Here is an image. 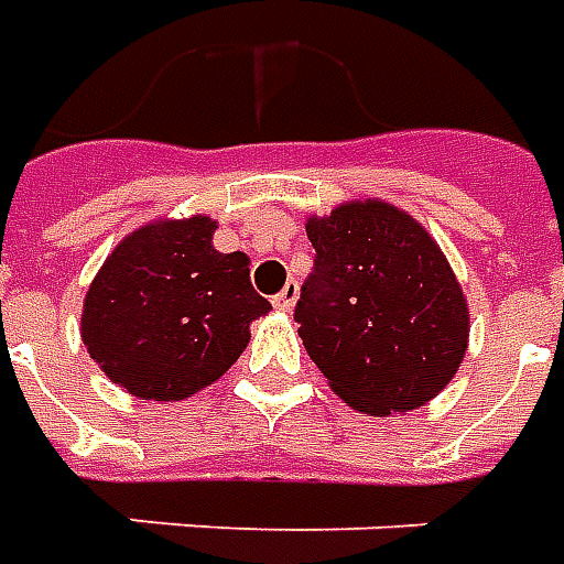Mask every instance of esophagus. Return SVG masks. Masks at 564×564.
<instances>
[{
  "instance_id": "obj_1",
  "label": "esophagus",
  "mask_w": 564,
  "mask_h": 564,
  "mask_svg": "<svg viewBox=\"0 0 564 564\" xmlns=\"http://www.w3.org/2000/svg\"><path fill=\"white\" fill-rule=\"evenodd\" d=\"M297 297H301V289H297V282H289L285 289L279 291L273 297V306L279 310V313H291L294 310V303H297Z\"/></svg>"
}]
</instances>
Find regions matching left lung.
Wrapping results in <instances>:
<instances>
[{
  "label": "left lung",
  "instance_id": "1",
  "mask_svg": "<svg viewBox=\"0 0 564 564\" xmlns=\"http://www.w3.org/2000/svg\"><path fill=\"white\" fill-rule=\"evenodd\" d=\"M306 237L315 270L294 322L330 391L367 416L437 398L470 337L465 291L437 239L379 197L310 215Z\"/></svg>",
  "mask_w": 564,
  "mask_h": 564
}]
</instances>
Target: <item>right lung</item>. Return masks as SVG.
<instances>
[{"label":"right lung","mask_w":564,"mask_h":564,"mask_svg":"<svg viewBox=\"0 0 564 564\" xmlns=\"http://www.w3.org/2000/svg\"><path fill=\"white\" fill-rule=\"evenodd\" d=\"M215 227L209 215L135 227L84 294L87 352L139 401H185L225 377L273 310L251 289L249 254L212 246Z\"/></svg>","instance_id":"1"}]
</instances>
